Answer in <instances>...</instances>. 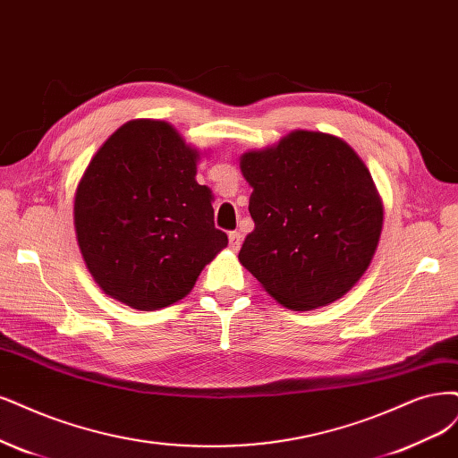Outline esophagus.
<instances>
[{"instance_id":"obj_1","label":"esophagus","mask_w":458,"mask_h":458,"mask_svg":"<svg viewBox=\"0 0 458 458\" xmlns=\"http://www.w3.org/2000/svg\"><path fill=\"white\" fill-rule=\"evenodd\" d=\"M241 244H242V234L239 231H231L229 233V246L233 250H239Z\"/></svg>"}]
</instances>
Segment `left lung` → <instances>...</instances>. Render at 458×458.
Wrapping results in <instances>:
<instances>
[{"label": "left lung", "mask_w": 458, "mask_h": 458, "mask_svg": "<svg viewBox=\"0 0 458 458\" xmlns=\"http://www.w3.org/2000/svg\"><path fill=\"white\" fill-rule=\"evenodd\" d=\"M254 219L239 259L278 303H334L366 273L379 244L383 202L369 170L341 138L295 131L241 157Z\"/></svg>", "instance_id": "left-lung-1"}]
</instances>
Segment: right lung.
Wrapping results in <instances>:
<instances>
[{
	"label": "right lung",
	"instance_id": "obj_1",
	"mask_svg": "<svg viewBox=\"0 0 458 458\" xmlns=\"http://www.w3.org/2000/svg\"><path fill=\"white\" fill-rule=\"evenodd\" d=\"M199 153L165 121H131L94 155L75 193V233L98 286L157 310L185 297L227 234L199 185Z\"/></svg>",
	"mask_w": 458,
	"mask_h": 458
}]
</instances>
